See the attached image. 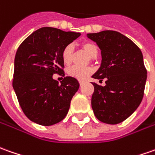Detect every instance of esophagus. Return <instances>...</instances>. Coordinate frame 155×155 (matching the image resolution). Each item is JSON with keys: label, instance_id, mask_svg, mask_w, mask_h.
<instances>
[{"label": "esophagus", "instance_id": "esophagus-1", "mask_svg": "<svg viewBox=\"0 0 155 155\" xmlns=\"http://www.w3.org/2000/svg\"><path fill=\"white\" fill-rule=\"evenodd\" d=\"M79 82H80V85H81V86L82 84H83V81H80Z\"/></svg>", "mask_w": 155, "mask_h": 155}]
</instances>
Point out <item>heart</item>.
I'll list each match as a JSON object with an SVG mask.
<instances>
[{
  "label": "heart",
  "instance_id": "obj_1",
  "mask_svg": "<svg viewBox=\"0 0 155 155\" xmlns=\"http://www.w3.org/2000/svg\"><path fill=\"white\" fill-rule=\"evenodd\" d=\"M82 49L86 51L87 55L91 58H95L98 53V48L92 42H85L82 44ZM62 60L65 65H69L72 62L73 58V47L71 45H68L64 47L62 51ZM93 72L91 68H79L76 66L70 67L67 69V73L69 76L75 78L80 81H85L91 75Z\"/></svg>",
  "mask_w": 155,
  "mask_h": 155
}]
</instances>
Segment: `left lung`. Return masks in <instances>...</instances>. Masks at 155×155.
I'll return each instance as SVG.
<instances>
[{"label":"left lung","mask_w":155,"mask_h":155,"mask_svg":"<svg viewBox=\"0 0 155 155\" xmlns=\"http://www.w3.org/2000/svg\"><path fill=\"white\" fill-rule=\"evenodd\" d=\"M101 50L102 63L92 78L106 85L92 83L91 108L100 121L115 125L132 114L141 104L147 70L139 47L120 32L104 30L87 34Z\"/></svg>","instance_id":"8db88e82"}]
</instances>
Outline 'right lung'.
<instances>
[{
  "label": "right lung",
  "instance_id": "obj_1",
  "mask_svg": "<svg viewBox=\"0 0 155 155\" xmlns=\"http://www.w3.org/2000/svg\"><path fill=\"white\" fill-rule=\"evenodd\" d=\"M81 33L43 27L21 43L14 59L12 86L23 112L31 121L51 126L63 120L80 84L66 76L61 84L52 78L64 75L62 51Z\"/></svg>",
  "mask_w": 155,
  "mask_h": 155
}]
</instances>
